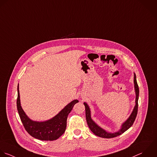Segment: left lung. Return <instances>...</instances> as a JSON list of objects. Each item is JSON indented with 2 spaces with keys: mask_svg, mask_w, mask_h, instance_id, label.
Masks as SVG:
<instances>
[{
  "mask_svg": "<svg viewBox=\"0 0 157 157\" xmlns=\"http://www.w3.org/2000/svg\"><path fill=\"white\" fill-rule=\"evenodd\" d=\"M134 86H135V91L136 94L135 106L129 117L127 119V120L125 122H124L122 124L121 129L114 133L106 132L105 130H104L103 128L98 126L91 118V112H90V109L89 105H87V103L86 102L84 103V105L86 108V117L87 123L90 130L92 131V132L94 133V134H95L96 136H98L99 137L103 138H112L122 135L133 125L138 113V98H139V93H140L138 85L136 81V77L135 73H134Z\"/></svg>",
  "mask_w": 157,
  "mask_h": 157,
  "instance_id": "obj_1",
  "label": "left lung"
}]
</instances>
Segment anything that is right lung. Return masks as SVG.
Wrapping results in <instances>:
<instances>
[{
  "mask_svg": "<svg viewBox=\"0 0 157 157\" xmlns=\"http://www.w3.org/2000/svg\"><path fill=\"white\" fill-rule=\"evenodd\" d=\"M74 100L64 107L56 116L49 120L38 122L31 120L21 106L19 84L17 86V109L21 122L28 133L32 137L42 141H54L61 136L67 127V119L74 105L78 103Z\"/></svg>",
  "mask_w": 157,
  "mask_h": 157,
  "instance_id": "right-lung-1",
  "label": "right lung"
}]
</instances>
